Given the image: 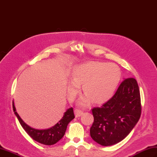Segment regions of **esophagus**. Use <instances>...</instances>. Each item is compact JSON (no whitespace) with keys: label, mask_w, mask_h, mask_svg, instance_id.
<instances>
[{"label":"esophagus","mask_w":157,"mask_h":157,"mask_svg":"<svg viewBox=\"0 0 157 157\" xmlns=\"http://www.w3.org/2000/svg\"><path fill=\"white\" fill-rule=\"evenodd\" d=\"M83 111L79 108L75 109V114L76 117H79L80 116H82L83 114Z\"/></svg>","instance_id":"34e87169"}]
</instances>
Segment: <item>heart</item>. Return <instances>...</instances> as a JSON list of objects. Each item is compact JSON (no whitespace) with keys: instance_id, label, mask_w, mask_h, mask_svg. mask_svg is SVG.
Segmentation results:
<instances>
[{"instance_id":"heart-1","label":"heart","mask_w":157,"mask_h":157,"mask_svg":"<svg viewBox=\"0 0 157 157\" xmlns=\"http://www.w3.org/2000/svg\"><path fill=\"white\" fill-rule=\"evenodd\" d=\"M72 82L68 83L69 96L73 99L83 83L86 94L79 101V104L87 105L92 99L94 102L101 103L108 100L117 88L121 78L119 67L114 63L88 62L75 65L71 71Z\"/></svg>"}]
</instances>
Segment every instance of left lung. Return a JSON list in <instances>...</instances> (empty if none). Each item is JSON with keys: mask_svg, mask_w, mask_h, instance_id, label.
<instances>
[{"mask_svg": "<svg viewBox=\"0 0 157 157\" xmlns=\"http://www.w3.org/2000/svg\"><path fill=\"white\" fill-rule=\"evenodd\" d=\"M94 122L90 136L97 143L111 146L125 138L140 119L139 87L133 78L124 79L114 95L101 107L92 110Z\"/></svg>", "mask_w": 157, "mask_h": 157, "instance_id": "8db88e82", "label": "left lung"}]
</instances>
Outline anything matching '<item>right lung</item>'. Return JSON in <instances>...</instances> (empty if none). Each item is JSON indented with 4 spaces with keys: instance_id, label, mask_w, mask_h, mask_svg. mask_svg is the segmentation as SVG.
<instances>
[{
    "instance_id": "1",
    "label": "right lung",
    "mask_w": 157,
    "mask_h": 157,
    "mask_svg": "<svg viewBox=\"0 0 157 157\" xmlns=\"http://www.w3.org/2000/svg\"><path fill=\"white\" fill-rule=\"evenodd\" d=\"M13 108L14 114L19 120L21 125L29 136L34 140L45 145H53L57 143L64 136L69 122L75 118L73 108H69L65 112L62 119L54 126L46 130H37L32 128L25 124L20 118L16 112L15 107L13 103Z\"/></svg>"
}]
</instances>
